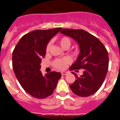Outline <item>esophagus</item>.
<instances>
[{
    "instance_id": "34e87169",
    "label": "esophagus",
    "mask_w": 120,
    "mask_h": 120,
    "mask_svg": "<svg viewBox=\"0 0 120 120\" xmlns=\"http://www.w3.org/2000/svg\"><path fill=\"white\" fill-rule=\"evenodd\" d=\"M67 73V72L66 71H62L61 72V74H62V76H64V75H66Z\"/></svg>"
}]
</instances>
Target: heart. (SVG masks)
Masks as SVG:
<instances>
[{"label":"heart","mask_w":120,"mask_h":120,"mask_svg":"<svg viewBox=\"0 0 120 120\" xmlns=\"http://www.w3.org/2000/svg\"><path fill=\"white\" fill-rule=\"evenodd\" d=\"M58 42L60 46L63 49H68L71 45V40L67 36L62 37L58 39ZM50 44L49 43L47 45L46 52H49L50 50ZM71 62V58L68 57H65L61 58H56L52 62V65L53 67H55V68L58 69V70H63L67 67V65L69 64L70 62Z\"/></svg>","instance_id":"obj_1"}]
</instances>
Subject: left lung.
<instances>
[{"label": "left lung", "instance_id": "left-lung-1", "mask_svg": "<svg viewBox=\"0 0 120 120\" xmlns=\"http://www.w3.org/2000/svg\"><path fill=\"white\" fill-rule=\"evenodd\" d=\"M60 33L75 39L80 53L70 70L83 69L79 77L74 72L75 81L70 85L72 92L80 97L94 94L101 87L109 68V55L104 44L96 37L84 30L64 29Z\"/></svg>", "mask_w": 120, "mask_h": 120}]
</instances>
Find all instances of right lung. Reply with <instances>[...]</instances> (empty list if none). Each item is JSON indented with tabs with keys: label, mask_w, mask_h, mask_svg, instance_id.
<instances>
[{
	"label": "right lung",
	"mask_w": 120,
	"mask_h": 120,
	"mask_svg": "<svg viewBox=\"0 0 120 120\" xmlns=\"http://www.w3.org/2000/svg\"><path fill=\"white\" fill-rule=\"evenodd\" d=\"M62 28L35 30L20 39L12 53V66L16 78L27 93L37 99L53 94L61 73L51 71L42 75L41 59L45 55L49 42Z\"/></svg>",
	"instance_id": "1"
}]
</instances>
